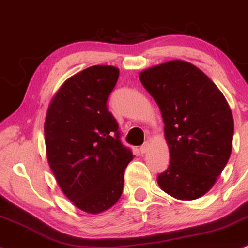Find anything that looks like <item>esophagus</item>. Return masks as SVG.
<instances>
[{
	"instance_id": "1",
	"label": "esophagus",
	"mask_w": 248,
	"mask_h": 248,
	"mask_svg": "<svg viewBox=\"0 0 248 248\" xmlns=\"http://www.w3.org/2000/svg\"><path fill=\"white\" fill-rule=\"evenodd\" d=\"M148 148H150V142H144V145L140 147V152L141 153H146L148 151Z\"/></svg>"
}]
</instances>
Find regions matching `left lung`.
I'll return each mask as SVG.
<instances>
[{"label": "left lung", "mask_w": 248, "mask_h": 248, "mask_svg": "<svg viewBox=\"0 0 248 248\" xmlns=\"http://www.w3.org/2000/svg\"><path fill=\"white\" fill-rule=\"evenodd\" d=\"M158 103L165 123L170 164L158 176L159 187L181 201L202 197L228 164L233 116L218 87L185 60H170L139 73Z\"/></svg>", "instance_id": "8db88e82"}]
</instances>
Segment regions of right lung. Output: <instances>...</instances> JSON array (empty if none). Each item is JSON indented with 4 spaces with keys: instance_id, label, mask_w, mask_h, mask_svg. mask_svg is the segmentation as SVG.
<instances>
[{
    "instance_id": "1",
    "label": "right lung",
    "mask_w": 248,
    "mask_h": 248,
    "mask_svg": "<svg viewBox=\"0 0 248 248\" xmlns=\"http://www.w3.org/2000/svg\"><path fill=\"white\" fill-rule=\"evenodd\" d=\"M118 77L115 66L88 67L63 82L46 112L49 167L67 199L87 214H101L117 203L125 168L133 159L107 108Z\"/></svg>"
}]
</instances>
